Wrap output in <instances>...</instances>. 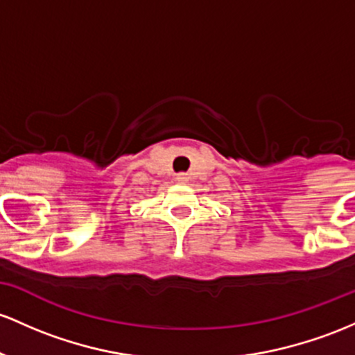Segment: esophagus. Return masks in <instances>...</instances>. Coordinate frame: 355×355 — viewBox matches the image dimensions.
<instances>
[{
    "label": "esophagus",
    "mask_w": 355,
    "mask_h": 355,
    "mask_svg": "<svg viewBox=\"0 0 355 355\" xmlns=\"http://www.w3.org/2000/svg\"><path fill=\"white\" fill-rule=\"evenodd\" d=\"M189 180H190V177L187 173H178L177 175V182H178V184H189Z\"/></svg>",
    "instance_id": "34e87169"
}]
</instances>
